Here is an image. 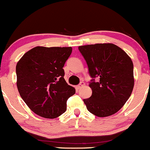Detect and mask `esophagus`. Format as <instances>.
I'll use <instances>...</instances> for the list:
<instances>
[{
  "label": "esophagus",
  "instance_id": "1",
  "mask_svg": "<svg viewBox=\"0 0 150 150\" xmlns=\"http://www.w3.org/2000/svg\"><path fill=\"white\" fill-rule=\"evenodd\" d=\"M84 82L81 81V82H80L79 84H78V85L76 86V88L77 89H80V88H81L82 87H84Z\"/></svg>",
  "mask_w": 150,
  "mask_h": 150
}]
</instances>
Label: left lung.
<instances>
[{
	"label": "left lung",
	"mask_w": 150,
	"mask_h": 150,
	"mask_svg": "<svg viewBox=\"0 0 150 150\" xmlns=\"http://www.w3.org/2000/svg\"><path fill=\"white\" fill-rule=\"evenodd\" d=\"M92 80V96L84 99L90 113L99 117L117 112L131 95L134 86L133 64L124 50L113 44L79 47ZM98 78V81H94Z\"/></svg>",
	"instance_id": "8db88e82"
}]
</instances>
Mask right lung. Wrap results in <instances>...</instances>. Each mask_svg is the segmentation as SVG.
I'll list each match as a JSON object with an SVG mask.
<instances>
[{
	"instance_id": "right-lung-1",
	"label": "right lung",
	"mask_w": 150,
	"mask_h": 150,
	"mask_svg": "<svg viewBox=\"0 0 150 150\" xmlns=\"http://www.w3.org/2000/svg\"><path fill=\"white\" fill-rule=\"evenodd\" d=\"M71 47H35L16 66L17 86L27 106L37 115L54 119L66 111L67 100L75 88L64 79L63 66Z\"/></svg>"
}]
</instances>
